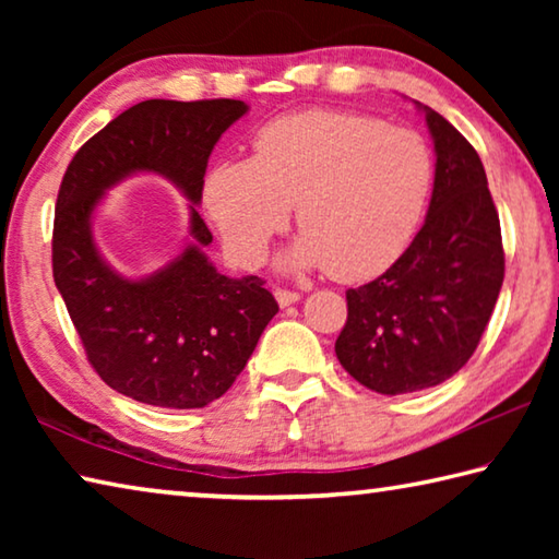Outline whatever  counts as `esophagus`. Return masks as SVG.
<instances>
[{"label":"esophagus","instance_id":"34e87169","mask_svg":"<svg viewBox=\"0 0 559 559\" xmlns=\"http://www.w3.org/2000/svg\"><path fill=\"white\" fill-rule=\"evenodd\" d=\"M273 296H276L281 308H288V306H293V302L300 300V293H296V290H283V288H276V293H273Z\"/></svg>","mask_w":559,"mask_h":559}]
</instances>
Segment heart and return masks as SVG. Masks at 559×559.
I'll return each mask as SVG.
<instances>
[{
    "mask_svg": "<svg viewBox=\"0 0 559 559\" xmlns=\"http://www.w3.org/2000/svg\"><path fill=\"white\" fill-rule=\"evenodd\" d=\"M433 179L437 163L419 132L357 112L306 110L261 128L253 157L216 163L204 206L234 261L257 269L296 204L302 231L283 263L353 283L404 257Z\"/></svg>",
    "mask_w": 559,
    "mask_h": 559,
    "instance_id": "obj_1",
    "label": "heart"
}]
</instances>
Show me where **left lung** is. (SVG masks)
<instances>
[{"instance_id": "1", "label": "left lung", "mask_w": 559, "mask_h": 559, "mask_svg": "<svg viewBox=\"0 0 559 559\" xmlns=\"http://www.w3.org/2000/svg\"><path fill=\"white\" fill-rule=\"evenodd\" d=\"M437 153L427 219L380 278L347 290L340 365L367 390L406 394L468 362L503 286L500 222L484 163L451 122L421 103Z\"/></svg>"}]
</instances>
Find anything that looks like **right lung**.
Here are the masks:
<instances>
[{
	"mask_svg": "<svg viewBox=\"0 0 559 559\" xmlns=\"http://www.w3.org/2000/svg\"><path fill=\"white\" fill-rule=\"evenodd\" d=\"M249 112L243 100H143L83 145L53 216V281L100 380L130 400L200 409L229 390L278 302L259 276L229 278L204 253L197 212L214 145ZM153 171L190 202V241L163 270L128 280L102 257L92 214L122 178Z\"/></svg>",
	"mask_w": 559,
	"mask_h": 559,
	"instance_id": "obj_1",
	"label": "right lung"
}]
</instances>
